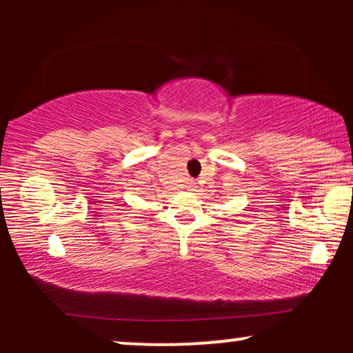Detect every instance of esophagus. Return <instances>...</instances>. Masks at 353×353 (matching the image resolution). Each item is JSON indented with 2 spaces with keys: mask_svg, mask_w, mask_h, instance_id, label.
Instances as JSON below:
<instances>
[{
  "mask_svg": "<svg viewBox=\"0 0 353 353\" xmlns=\"http://www.w3.org/2000/svg\"><path fill=\"white\" fill-rule=\"evenodd\" d=\"M188 186H190V190H194V188H196V183L191 180L190 183H188Z\"/></svg>",
  "mask_w": 353,
  "mask_h": 353,
  "instance_id": "esophagus-1",
  "label": "esophagus"
}]
</instances>
